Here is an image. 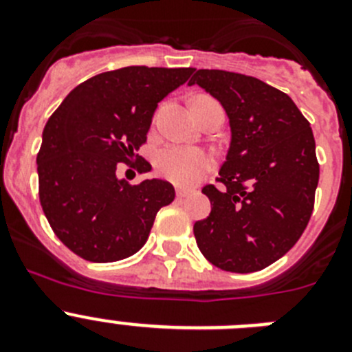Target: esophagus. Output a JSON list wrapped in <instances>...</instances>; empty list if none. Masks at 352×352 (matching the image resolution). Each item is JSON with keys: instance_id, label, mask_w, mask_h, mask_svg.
Masks as SVG:
<instances>
[{"instance_id": "obj_1", "label": "esophagus", "mask_w": 352, "mask_h": 352, "mask_svg": "<svg viewBox=\"0 0 352 352\" xmlns=\"http://www.w3.org/2000/svg\"><path fill=\"white\" fill-rule=\"evenodd\" d=\"M188 194H190V190H186V188H176V197L178 199L186 197Z\"/></svg>"}]
</instances>
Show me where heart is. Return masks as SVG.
<instances>
[{"mask_svg":"<svg viewBox=\"0 0 352 352\" xmlns=\"http://www.w3.org/2000/svg\"><path fill=\"white\" fill-rule=\"evenodd\" d=\"M158 174L179 186L195 185L213 167L210 153L199 148L170 144L162 148L155 157Z\"/></svg>","mask_w":352,"mask_h":352,"instance_id":"1","label":"heart"}]
</instances>
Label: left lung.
<instances>
[{"label":"left lung","instance_id":"8db88e82","mask_svg":"<svg viewBox=\"0 0 352 352\" xmlns=\"http://www.w3.org/2000/svg\"><path fill=\"white\" fill-rule=\"evenodd\" d=\"M192 84L220 102L231 129L222 185L203 188L211 213L195 222V241L217 268L259 272L291 250L312 214L319 182L312 129L291 96L256 77L195 70Z\"/></svg>","mask_w":352,"mask_h":352}]
</instances>
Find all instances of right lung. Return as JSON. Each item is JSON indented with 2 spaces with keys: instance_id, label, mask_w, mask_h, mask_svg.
Here are the masks:
<instances>
[{
  "instance_id": "obj_1",
  "label": "right lung",
  "mask_w": 352,
  "mask_h": 352,
  "mask_svg": "<svg viewBox=\"0 0 352 352\" xmlns=\"http://www.w3.org/2000/svg\"><path fill=\"white\" fill-rule=\"evenodd\" d=\"M192 72H104L72 89L49 118L36 155L40 204L56 236L82 259L113 263L133 256L146 243L158 210L174 201L169 182L129 185L116 176V166L135 157L158 102ZM138 170L146 174L151 166L142 160Z\"/></svg>"
}]
</instances>
